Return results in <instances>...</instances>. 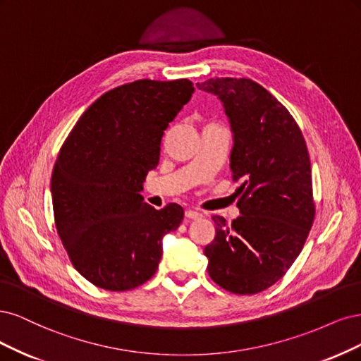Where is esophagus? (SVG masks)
Returning <instances> with one entry per match:
<instances>
[{"label":"esophagus","mask_w":361,"mask_h":361,"mask_svg":"<svg viewBox=\"0 0 361 361\" xmlns=\"http://www.w3.org/2000/svg\"><path fill=\"white\" fill-rule=\"evenodd\" d=\"M185 217L188 219H193V220H196V219H201L202 217V213H200V212H195V210H185Z\"/></svg>","instance_id":"1"}]
</instances>
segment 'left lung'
Listing matches in <instances>:
<instances>
[{
	"instance_id": "obj_1",
	"label": "left lung",
	"mask_w": 361,
	"mask_h": 361,
	"mask_svg": "<svg viewBox=\"0 0 361 361\" xmlns=\"http://www.w3.org/2000/svg\"><path fill=\"white\" fill-rule=\"evenodd\" d=\"M224 104L231 124L229 166L240 214L228 225L213 216L216 237L207 244L208 274L234 294L270 288L294 264L315 217L307 147L293 115L259 84L213 78L196 84Z\"/></svg>"
}]
</instances>
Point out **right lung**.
Returning a JSON list of instances; mask_svg holds the SVG:
<instances>
[{
    "mask_svg": "<svg viewBox=\"0 0 361 361\" xmlns=\"http://www.w3.org/2000/svg\"><path fill=\"white\" fill-rule=\"evenodd\" d=\"M189 79H141L114 88L82 114L56 157L51 193L58 235L75 269L108 290L145 283L161 240L184 216L139 193L159 164L161 136L193 94Z\"/></svg>",
    "mask_w": 361,
    "mask_h": 361,
    "instance_id": "1",
    "label": "right lung"
}]
</instances>
